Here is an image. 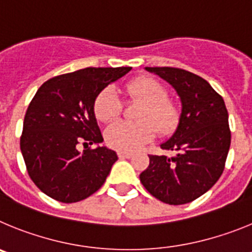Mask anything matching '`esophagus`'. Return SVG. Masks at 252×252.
<instances>
[{
  "label": "esophagus",
  "instance_id": "34e87169",
  "mask_svg": "<svg viewBox=\"0 0 252 252\" xmlns=\"http://www.w3.org/2000/svg\"><path fill=\"white\" fill-rule=\"evenodd\" d=\"M118 157H119V158H131V157H133V153H130V152L119 151V152H118Z\"/></svg>",
  "mask_w": 252,
  "mask_h": 252
}]
</instances>
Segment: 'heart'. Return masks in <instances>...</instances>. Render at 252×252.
Segmentation results:
<instances>
[{
	"mask_svg": "<svg viewBox=\"0 0 252 252\" xmlns=\"http://www.w3.org/2000/svg\"><path fill=\"white\" fill-rule=\"evenodd\" d=\"M126 95L142 103L137 123L119 122L105 130L108 146L122 152L139 148L153 138L154 131L168 134L180 121V108L167 98V90L156 79L143 76L126 84ZM123 104L114 88H105L94 103L95 117L101 123H113L119 118Z\"/></svg>",
	"mask_w": 252,
	"mask_h": 252,
	"instance_id": "1",
	"label": "heart"
}]
</instances>
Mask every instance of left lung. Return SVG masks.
<instances>
[{"instance_id": "8db88e82", "label": "left lung", "mask_w": 252, "mask_h": 252, "mask_svg": "<svg viewBox=\"0 0 252 252\" xmlns=\"http://www.w3.org/2000/svg\"><path fill=\"white\" fill-rule=\"evenodd\" d=\"M172 85L181 99L180 121L160 148L172 157L149 156L139 176L147 191L168 205L192 202L221 177L231 143L225 101L210 84L187 70L144 67Z\"/></svg>"}]
</instances>
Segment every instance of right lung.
Listing matches in <instances>:
<instances>
[{
	"instance_id": "1",
	"label": "right lung",
	"mask_w": 252,
	"mask_h": 252,
	"mask_svg": "<svg viewBox=\"0 0 252 252\" xmlns=\"http://www.w3.org/2000/svg\"><path fill=\"white\" fill-rule=\"evenodd\" d=\"M130 69L87 67L38 88L25 115L20 147L29 176L45 194L59 202H79L104 185L118 156L100 144L94 103ZM80 141L97 148L78 151Z\"/></svg>"
}]
</instances>
